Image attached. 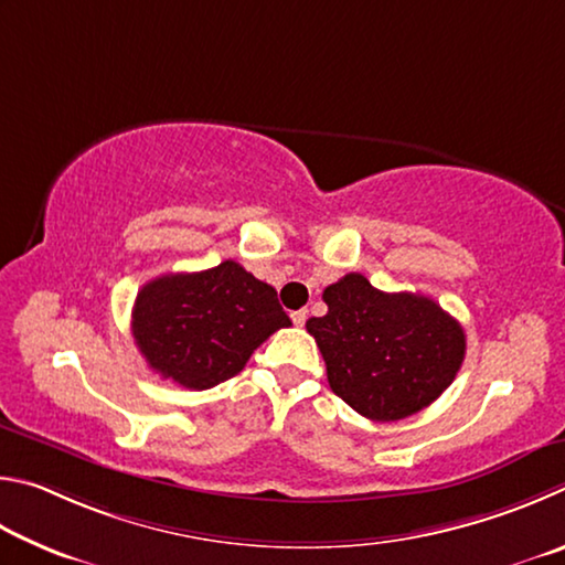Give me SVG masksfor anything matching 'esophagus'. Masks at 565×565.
I'll use <instances>...</instances> for the list:
<instances>
[{
	"instance_id": "1",
	"label": "esophagus",
	"mask_w": 565,
	"mask_h": 565,
	"mask_svg": "<svg viewBox=\"0 0 565 565\" xmlns=\"http://www.w3.org/2000/svg\"><path fill=\"white\" fill-rule=\"evenodd\" d=\"M290 318H292L295 324H298V328H302V324L308 322V310H295V312L290 315Z\"/></svg>"
}]
</instances>
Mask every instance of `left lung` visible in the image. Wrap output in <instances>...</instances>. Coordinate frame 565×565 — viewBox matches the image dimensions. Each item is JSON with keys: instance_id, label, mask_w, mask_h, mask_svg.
I'll return each instance as SVG.
<instances>
[{"instance_id": "obj_1", "label": "left lung", "mask_w": 565, "mask_h": 565, "mask_svg": "<svg viewBox=\"0 0 565 565\" xmlns=\"http://www.w3.org/2000/svg\"><path fill=\"white\" fill-rule=\"evenodd\" d=\"M322 300L328 315L305 328L322 352L332 392L362 417L407 419L457 377L467 334L431 298L382 292L350 273L324 288Z\"/></svg>"}]
</instances>
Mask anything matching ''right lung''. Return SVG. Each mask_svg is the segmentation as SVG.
Listing matches in <instances>:
<instances>
[{"instance_id":"1","label":"right lung","mask_w":565,"mask_h":565,"mask_svg":"<svg viewBox=\"0 0 565 565\" xmlns=\"http://www.w3.org/2000/svg\"><path fill=\"white\" fill-rule=\"evenodd\" d=\"M290 318L270 285L235 260L201 273H168L138 290L131 315L148 367L185 390L235 377Z\"/></svg>"}]
</instances>
